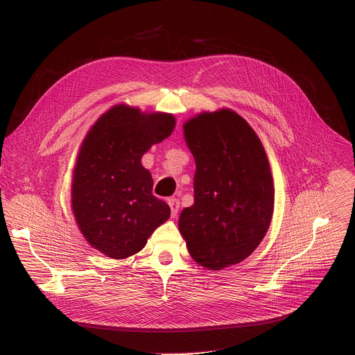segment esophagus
<instances>
[{"mask_svg": "<svg viewBox=\"0 0 355 355\" xmlns=\"http://www.w3.org/2000/svg\"><path fill=\"white\" fill-rule=\"evenodd\" d=\"M167 202H168L170 209H171V216H173V218H177L178 211H180V200H178L177 198H168Z\"/></svg>", "mask_w": 355, "mask_h": 355, "instance_id": "esophagus-1", "label": "esophagus"}]
</instances>
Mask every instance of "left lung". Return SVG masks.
Segmentation results:
<instances>
[{"instance_id": "left-lung-1", "label": "left lung", "mask_w": 355, "mask_h": 355, "mask_svg": "<svg viewBox=\"0 0 355 355\" xmlns=\"http://www.w3.org/2000/svg\"><path fill=\"white\" fill-rule=\"evenodd\" d=\"M195 159L193 205L178 227L191 257L218 271L239 264L264 239L274 184L261 140L234 111L204 112L184 125Z\"/></svg>"}]
</instances>
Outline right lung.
I'll return each mask as SVG.
<instances>
[{
  "label": "right lung",
  "instance_id": "add662e5",
  "mask_svg": "<svg viewBox=\"0 0 355 355\" xmlns=\"http://www.w3.org/2000/svg\"><path fill=\"white\" fill-rule=\"evenodd\" d=\"M171 114H144L115 105L92 125L80 147L73 174L71 207L85 240L116 260L140 251L170 216L151 193L153 178L140 160L171 135Z\"/></svg>",
  "mask_w": 355,
  "mask_h": 355
}]
</instances>
